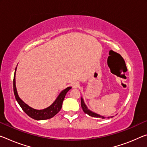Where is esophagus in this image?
Listing matches in <instances>:
<instances>
[{"label":"esophagus","instance_id":"obj_1","mask_svg":"<svg viewBox=\"0 0 147 147\" xmlns=\"http://www.w3.org/2000/svg\"><path fill=\"white\" fill-rule=\"evenodd\" d=\"M79 86V84L78 82H74L73 84V87L74 88H77Z\"/></svg>","mask_w":147,"mask_h":147}]
</instances>
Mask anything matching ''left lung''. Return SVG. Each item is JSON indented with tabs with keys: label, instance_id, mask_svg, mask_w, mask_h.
<instances>
[{
	"label": "left lung",
	"instance_id": "left-lung-1",
	"mask_svg": "<svg viewBox=\"0 0 147 147\" xmlns=\"http://www.w3.org/2000/svg\"><path fill=\"white\" fill-rule=\"evenodd\" d=\"M81 107H82V109L83 111L86 114H87L90 116H92V117H95V118H105V116H101L98 115V114L97 113H95L94 112H92V111H90V109H88V108L87 107V106L86 105V104L84 103V99L82 97H81ZM113 116H110V117H108V118H113Z\"/></svg>",
	"mask_w": 147,
	"mask_h": 147
}]
</instances>
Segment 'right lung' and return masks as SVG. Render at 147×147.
Returning <instances> with one entry per match:
<instances>
[{
	"label": "right lung",
	"mask_w": 147,
	"mask_h": 147,
	"mask_svg": "<svg viewBox=\"0 0 147 147\" xmlns=\"http://www.w3.org/2000/svg\"><path fill=\"white\" fill-rule=\"evenodd\" d=\"M16 69H17V67H16V68L15 69L14 76H13V93H14L16 101H18V103H19L20 107H22L23 111H24L28 116H30V117L36 120H44L50 119V118L53 117L55 115H57V114L60 111V110H61L63 101L66 94L72 88L68 87L63 90L59 94V95H58L56 99L55 100V101L53 102L50 106L47 107V108L42 109V110H36V109L32 108V107H29L28 105L24 103V102L20 98L19 95H18L17 89H16Z\"/></svg>",
	"instance_id": "add662e5"
}]
</instances>
